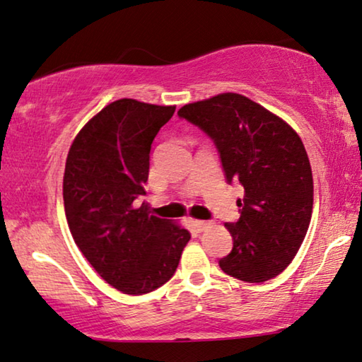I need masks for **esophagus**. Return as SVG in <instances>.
<instances>
[{"label":"esophagus","instance_id":"1","mask_svg":"<svg viewBox=\"0 0 362 362\" xmlns=\"http://www.w3.org/2000/svg\"><path fill=\"white\" fill-rule=\"evenodd\" d=\"M193 226H195L197 231H205L208 228L213 226V221H205V220H195L193 221Z\"/></svg>","mask_w":362,"mask_h":362}]
</instances>
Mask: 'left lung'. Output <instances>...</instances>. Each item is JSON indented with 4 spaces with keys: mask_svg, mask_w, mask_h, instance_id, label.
I'll return each instance as SVG.
<instances>
[{
    "mask_svg": "<svg viewBox=\"0 0 362 362\" xmlns=\"http://www.w3.org/2000/svg\"><path fill=\"white\" fill-rule=\"evenodd\" d=\"M179 116L215 142L228 183L244 188L233 249L221 271L243 282H266L292 262L313 208L312 167L297 132L264 106L238 93L188 103Z\"/></svg>",
    "mask_w": 362,
    "mask_h": 362,
    "instance_id": "1",
    "label": "left lung"
}]
</instances>
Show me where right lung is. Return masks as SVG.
<instances>
[{"label":"right lung","mask_w":362,"mask_h":362,"mask_svg":"<svg viewBox=\"0 0 362 362\" xmlns=\"http://www.w3.org/2000/svg\"><path fill=\"white\" fill-rule=\"evenodd\" d=\"M175 106L123 98L93 116L70 146L65 216L74 241L119 292L149 293L174 276L190 233L136 205L146 195L151 144Z\"/></svg>","instance_id":"add662e5"}]
</instances>
